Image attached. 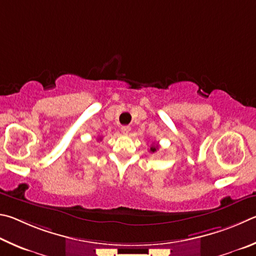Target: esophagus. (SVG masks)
<instances>
[{"label": "esophagus", "mask_w": 256, "mask_h": 256, "mask_svg": "<svg viewBox=\"0 0 256 256\" xmlns=\"http://www.w3.org/2000/svg\"><path fill=\"white\" fill-rule=\"evenodd\" d=\"M129 132H130V127H129V126H122V127H121V132H122L124 135H128Z\"/></svg>", "instance_id": "34e87169"}]
</instances>
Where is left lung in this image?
<instances>
[{
  "label": "left lung",
  "instance_id": "left-lung-1",
  "mask_svg": "<svg viewBox=\"0 0 256 256\" xmlns=\"http://www.w3.org/2000/svg\"><path fill=\"white\" fill-rule=\"evenodd\" d=\"M158 150V145H152L150 152V153H156V150Z\"/></svg>",
  "mask_w": 256,
  "mask_h": 256
}]
</instances>
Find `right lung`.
<instances>
[{
	"label": "right lung",
	"instance_id": "1",
	"mask_svg": "<svg viewBox=\"0 0 256 256\" xmlns=\"http://www.w3.org/2000/svg\"><path fill=\"white\" fill-rule=\"evenodd\" d=\"M100 140H101V138H100Z\"/></svg>",
	"mask_w": 256,
	"mask_h": 256
}]
</instances>
